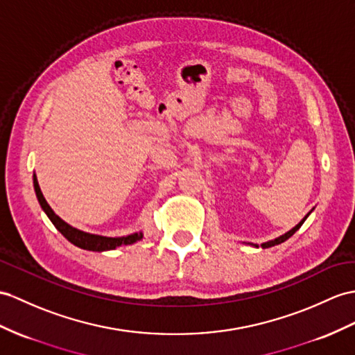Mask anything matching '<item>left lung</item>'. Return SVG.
Wrapping results in <instances>:
<instances>
[{"label": "left lung", "mask_w": 355, "mask_h": 355, "mask_svg": "<svg viewBox=\"0 0 355 355\" xmlns=\"http://www.w3.org/2000/svg\"><path fill=\"white\" fill-rule=\"evenodd\" d=\"M309 215V214H307ZM307 215H306V217L304 218H302L298 224H297V226L295 227H293L292 230H289L288 233H284V235H282L280 238H277V239H274V241H270V243H265V244H262V248H268V247H272V245H277V244H282V243H284V241H286V239H289L292 235H293V233H295L301 226H302V223H304L306 221V218H307ZM257 247V245H256Z\"/></svg>", "instance_id": "left-lung-1"}]
</instances>
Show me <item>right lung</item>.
Instances as JSON below:
<instances>
[{
	"mask_svg": "<svg viewBox=\"0 0 355 355\" xmlns=\"http://www.w3.org/2000/svg\"><path fill=\"white\" fill-rule=\"evenodd\" d=\"M33 184H34V191H36V196H37V200L42 206V209L45 211V214L48 215V218L53 221L57 230L62 233L69 243H72L76 247L84 248V250H90V252H105V250H114L116 247H120V245L134 244V243H137V241H140L143 238L141 233H134V235L122 236V238H107V236H99V235H90V233H85V232L78 230L72 226H69V224L60 218L58 215H55V212L51 209L49 205L46 203L45 197H43V194L40 191L36 175L33 176Z\"/></svg>",
	"mask_w": 355,
	"mask_h": 355,
	"instance_id": "1",
	"label": "right lung"
}]
</instances>
